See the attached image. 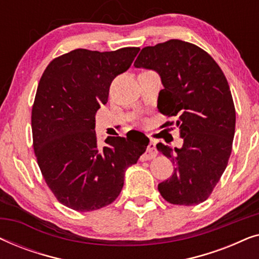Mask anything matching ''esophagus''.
<instances>
[{
  "label": "esophagus",
  "instance_id": "1",
  "mask_svg": "<svg viewBox=\"0 0 259 259\" xmlns=\"http://www.w3.org/2000/svg\"><path fill=\"white\" fill-rule=\"evenodd\" d=\"M158 152H157V148H155V145L153 143H151L150 145L147 146V150L145 153L141 155V160H151V159H154L157 157Z\"/></svg>",
  "mask_w": 259,
  "mask_h": 259
}]
</instances>
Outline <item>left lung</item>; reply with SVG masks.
Wrapping results in <instances>:
<instances>
[{"label":"left lung","mask_w":259,"mask_h":259,"mask_svg":"<svg viewBox=\"0 0 259 259\" xmlns=\"http://www.w3.org/2000/svg\"><path fill=\"white\" fill-rule=\"evenodd\" d=\"M134 67L160 75L164 90L158 109L178 118L184 140L180 148L157 145L176 166L172 177L158 185L159 192L175 205L203 203L228 166L235 137L236 109L224 73L210 54L182 40L143 48Z\"/></svg>","instance_id":"8db88e82"}]
</instances>
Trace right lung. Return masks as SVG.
Listing matches in <instances>:
<instances>
[{"label": "right lung", "instance_id": "right-lung-1", "mask_svg": "<svg viewBox=\"0 0 259 259\" xmlns=\"http://www.w3.org/2000/svg\"><path fill=\"white\" fill-rule=\"evenodd\" d=\"M140 48L113 52L75 49L47 66L31 109L38 167L56 199L79 212L99 210L121 192L126 169L137 164L150 139L108 137L98 144L95 113L109 87L132 65Z\"/></svg>", "mask_w": 259, "mask_h": 259}]
</instances>
